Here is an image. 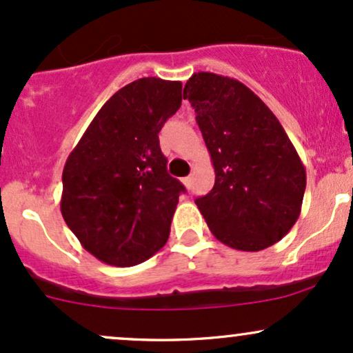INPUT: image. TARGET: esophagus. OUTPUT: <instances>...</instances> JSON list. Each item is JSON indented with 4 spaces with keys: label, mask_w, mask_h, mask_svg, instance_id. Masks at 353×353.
<instances>
[{
    "label": "esophagus",
    "mask_w": 353,
    "mask_h": 353,
    "mask_svg": "<svg viewBox=\"0 0 353 353\" xmlns=\"http://www.w3.org/2000/svg\"><path fill=\"white\" fill-rule=\"evenodd\" d=\"M182 182H184V185L185 188H190V185H192V177H184V179H182Z\"/></svg>",
    "instance_id": "1"
}]
</instances>
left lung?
I'll return each mask as SVG.
<instances>
[{
  "label": "left lung",
  "mask_w": 353,
  "mask_h": 353,
  "mask_svg": "<svg viewBox=\"0 0 353 353\" xmlns=\"http://www.w3.org/2000/svg\"><path fill=\"white\" fill-rule=\"evenodd\" d=\"M184 99L212 159L216 182L196 204L222 244L245 252L274 245L301 216L305 168L274 112L241 81L194 72Z\"/></svg>",
  "instance_id": "left-lung-1"
}]
</instances>
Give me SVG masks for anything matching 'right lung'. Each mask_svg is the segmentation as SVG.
<instances>
[{"label":"right lung","instance_id":"1","mask_svg":"<svg viewBox=\"0 0 353 353\" xmlns=\"http://www.w3.org/2000/svg\"><path fill=\"white\" fill-rule=\"evenodd\" d=\"M181 103L179 81H132L99 109L64 164L61 214L104 264H141L168 242L185 188L168 174L159 131Z\"/></svg>","mask_w":353,"mask_h":353}]
</instances>
